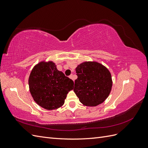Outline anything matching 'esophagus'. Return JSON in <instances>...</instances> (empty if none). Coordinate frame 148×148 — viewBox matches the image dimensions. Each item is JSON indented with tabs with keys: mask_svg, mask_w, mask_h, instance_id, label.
Masks as SVG:
<instances>
[{
	"mask_svg": "<svg viewBox=\"0 0 148 148\" xmlns=\"http://www.w3.org/2000/svg\"><path fill=\"white\" fill-rule=\"evenodd\" d=\"M69 78H71V79H73V75H72V74L70 75L69 76ZM73 81H74V80H73Z\"/></svg>",
	"mask_w": 148,
	"mask_h": 148,
	"instance_id": "obj_1",
	"label": "esophagus"
}]
</instances>
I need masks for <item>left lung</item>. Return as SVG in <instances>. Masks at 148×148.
Segmentation results:
<instances>
[{
  "label": "left lung",
  "mask_w": 148,
  "mask_h": 148,
  "mask_svg": "<svg viewBox=\"0 0 148 148\" xmlns=\"http://www.w3.org/2000/svg\"><path fill=\"white\" fill-rule=\"evenodd\" d=\"M76 73L73 91L82 104L96 106L106 99L112 86L108 69L97 62H86L78 65Z\"/></svg>",
  "instance_id": "left-lung-1"
}]
</instances>
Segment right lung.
Wrapping results in <instances>:
<instances>
[{
    "label": "right lung",
    "instance_id": "add662e5",
    "mask_svg": "<svg viewBox=\"0 0 148 148\" xmlns=\"http://www.w3.org/2000/svg\"><path fill=\"white\" fill-rule=\"evenodd\" d=\"M29 87L34 101L47 110L58 109L64 104L73 81L59 71L52 62H40L32 70Z\"/></svg>",
    "mask_w": 148,
    "mask_h": 148
}]
</instances>
